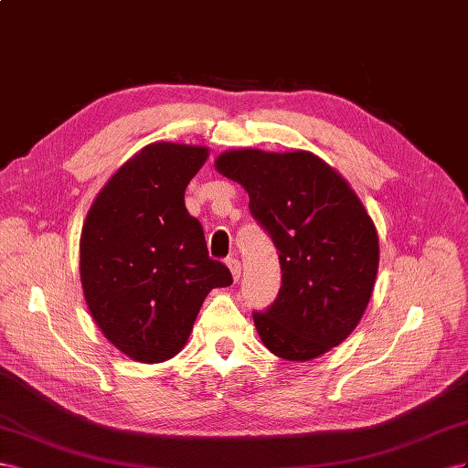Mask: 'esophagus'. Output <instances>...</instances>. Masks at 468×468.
<instances>
[{"label": "esophagus", "instance_id": "obj_1", "mask_svg": "<svg viewBox=\"0 0 468 468\" xmlns=\"http://www.w3.org/2000/svg\"><path fill=\"white\" fill-rule=\"evenodd\" d=\"M227 266H229L233 280L237 282V280L241 278V262H239V259H235V257H229V259H227Z\"/></svg>", "mask_w": 468, "mask_h": 468}]
</instances>
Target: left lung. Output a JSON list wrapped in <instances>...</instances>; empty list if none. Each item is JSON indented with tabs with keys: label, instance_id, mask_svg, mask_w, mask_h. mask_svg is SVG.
Instances as JSON below:
<instances>
[{
	"label": "left lung",
	"instance_id": "1",
	"mask_svg": "<svg viewBox=\"0 0 468 468\" xmlns=\"http://www.w3.org/2000/svg\"><path fill=\"white\" fill-rule=\"evenodd\" d=\"M216 168L243 186L250 216L278 249L282 286L252 312L266 349L310 360L351 335L378 271V235L341 175L308 151L221 153Z\"/></svg>",
	"mask_w": 468,
	"mask_h": 468
}]
</instances>
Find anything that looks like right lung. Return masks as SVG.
<instances>
[{"mask_svg": "<svg viewBox=\"0 0 468 468\" xmlns=\"http://www.w3.org/2000/svg\"><path fill=\"white\" fill-rule=\"evenodd\" d=\"M206 146L153 143L119 168L80 237V278L101 333L139 363H163L188 341L213 288L231 286L184 204Z\"/></svg>", "mask_w": 468, "mask_h": 468, "instance_id": "1", "label": "right lung"}]
</instances>
